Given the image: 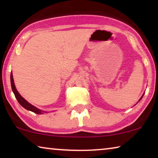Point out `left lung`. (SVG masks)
Here are the masks:
<instances>
[{
    "label": "left lung",
    "instance_id": "obj_1",
    "mask_svg": "<svg viewBox=\"0 0 158 158\" xmlns=\"http://www.w3.org/2000/svg\"><path fill=\"white\" fill-rule=\"evenodd\" d=\"M143 95H144V93H143V95H142V96H141V98L139 99V101H138V102H139V101H140V100H141V98H143Z\"/></svg>",
    "mask_w": 158,
    "mask_h": 158
}]
</instances>
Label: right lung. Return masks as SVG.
I'll list each match as a JSON object with an SVG mask.
<instances>
[{
  "label": "right lung",
  "mask_w": 158,
  "mask_h": 158,
  "mask_svg": "<svg viewBox=\"0 0 158 158\" xmlns=\"http://www.w3.org/2000/svg\"><path fill=\"white\" fill-rule=\"evenodd\" d=\"M10 81H11V86H12V91L14 93V94L15 95V98H17V100L18 101V102L20 104V105L23 106V108L27 109L28 111H33L34 113L37 114H42L44 113H47V111H45L43 110H41L38 108H37L36 106H33V105H31V103H29L28 101H26L24 98H23L22 96H21L19 93L17 91V89H16L15 85V82H14V79H13V75L12 73L11 72V74H10Z\"/></svg>",
  "instance_id": "1"
}]
</instances>
